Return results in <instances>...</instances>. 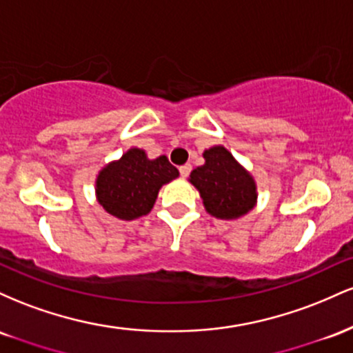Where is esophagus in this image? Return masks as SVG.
<instances>
[{
	"label": "esophagus",
	"mask_w": 353,
	"mask_h": 353,
	"mask_svg": "<svg viewBox=\"0 0 353 353\" xmlns=\"http://www.w3.org/2000/svg\"><path fill=\"white\" fill-rule=\"evenodd\" d=\"M189 172H190V164H184L179 168V174L182 177H188Z\"/></svg>",
	"instance_id": "34e87169"
}]
</instances>
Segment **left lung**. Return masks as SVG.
I'll return each instance as SVG.
<instances>
[{"mask_svg": "<svg viewBox=\"0 0 353 353\" xmlns=\"http://www.w3.org/2000/svg\"><path fill=\"white\" fill-rule=\"evenodd\" d=\"M204 159V165L190 172V182L201 192L208 212L219 219H236L249 212L257 197L250 174L222 145L208 149Z\"/></svg>", "mask_w": 353, "mask_h": 353, "instance_id": "1", "label": "left lung"}]
</instances>
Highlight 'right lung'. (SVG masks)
I'll use <instances>...</instances> for the list:
<instances>
[{"label":"right lung","instance_id":"obj_1","mask_svg":"<svg viewBox=\"0 0 353 353\" xmlns=\"http://www.w3.org/2000/svg\"><path fill=\"white\" fill-rule=\"evenodd\" d=\"M179 176L168 157L148 159L141 149H129L116 163L99 172L96 194L99 204L111 216L132 221L145 216L164 184Z\"/></svg>","mask_w":353,"mask_h":353}]
</instances>
